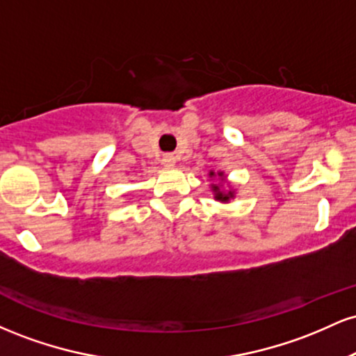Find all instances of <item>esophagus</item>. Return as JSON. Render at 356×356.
I'll use <instances>...</instances> for the list:
<instances>
[{
  "mask_svg": "<svg viewBox=\"0 0 356 356\" xmlns=\"http://www.w3.org/2000/svg\"><path fill=\"white\" fill-rule=\"evenodd\" d=\"M162 164L165 167H172L175 164V157L172 154H165L164 157H162Z\"/></svg>",
  "mask_w": 356,
  "mask_h": 356,
  "instance_id": "1",
  "label": "esophagus"
}]
</instances>
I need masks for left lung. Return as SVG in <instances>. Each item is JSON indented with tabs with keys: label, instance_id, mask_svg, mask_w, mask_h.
I'll list each match as a JSON object with an SVG mask.
<instances>
[{
	"label": "left lung",
	"instance_id": "obj_1",
	"mask_svg": "<svg viewBox=\"0 0 356 356\" xmlns=\"http://www.w3.org/2000/svg\"><path fill=\"white\" fill-rule=\"evenodd\" d=\"M214 172H209V177H214ZM218 175L220 177V181H222V172H218ZM212 192H214V199L216 201H220V202H229V199L234 197V191H227L224 192L220 189L219 184H212Z\"/></svg>",
	"mask_w": 356,
	"mask_h": 356
}]
</instances>
